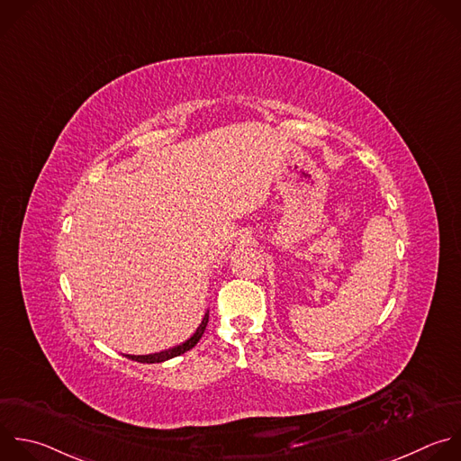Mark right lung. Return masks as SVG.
<instances>
[{
    "label": "right lung",
    "instance_id": "1",
    "mask_svg": "<svg viewBox=\"0 0 461 461\" xmlns=\"http://www.w3.org/2000/svg\"><path fill=\"white\" fill-rule=\"evenodd\" d=\"M206 326H208V313L204 315V319H203L201 326L197 328V331H195L185 344H181V346H177V348H174V349L163 351V353H156V355H146V357H131V355H128V358H131V360H135V362H140V364H161V362H165V360H170V358H174V357H179V355L190 351L192 348H195V344H197V342L201 340V337L204 335Z\"/></svg>",
    "mask_w": 461,
    "mask_h": 461
}]
</instances>
